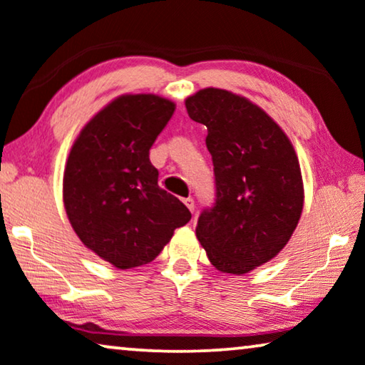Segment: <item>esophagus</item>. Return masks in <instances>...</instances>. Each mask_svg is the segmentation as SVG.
<instances>
[{"label":"esophagus","instance_id":"esophagus-1","mask_svg":"<svg viewBox=\"0 0 365 365\" xmlns=\"http://www.w3.org/2000/svg\"><path fill=\"white\" fill-rule=\"evenodd\" d=\"M183 203H185V205H187V208L190 210V212H192V213L195 212V200H193L192 197L185 198V200H183Z\"/></svg>","mask_w":365,"mask_h":365}]
</instances>
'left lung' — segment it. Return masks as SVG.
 Masks as SVG:
<instances>
[{
    "label": "left lung",
    "mask_w": 365,
    "mask_h": 365,
    "mask_svg": "<svg viewBox=\"0 0 365 365\" xmlns=\"http://www.w3.org/2000/svg\"><path fill=\"white\" fill-rule=\"evenodd\" d=\"M190 119L207 125L215 203L198 217L197 238L223 273L245 274L274 258L301 218L304 188L289 138L245 97L198 91L185 101Z\"/></svg>",
    "instance_id": "1"
}]
</instances>
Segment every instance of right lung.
<instances>
[{
    "mask_svg": "<svg viewBox=\"0 0 365 365\" xmlns=\"http://www.w3.org/2000/svg\"><path fill=\"white\" fill-rule=\"evenodd\" d=\"M175 110L153 94L117 97L89 120L64 170V207L82 243L119 269L155 259L188 208L158 187L148 150Z\"/></svg>",
    "mask_w": 365,
    "mask_h": 365,
    "instance_id": "right-lung-1",
    "label": "right lung"
}]
</instances>
